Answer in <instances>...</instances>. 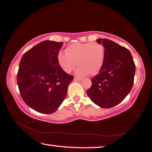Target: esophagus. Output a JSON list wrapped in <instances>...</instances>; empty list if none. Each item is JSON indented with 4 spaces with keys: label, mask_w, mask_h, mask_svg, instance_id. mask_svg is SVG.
I'll use <instances>...</instances> for the list:
<instances>
[{
    "label": "esophagus",
    "mask_w": 152,
    "mask_h": 152,
    "mask_svg": "<svg viewBox=\"0 0 152 152\" xmlns=\"http://www.w3.org/2000/svg\"><path fill=\"white\" fill-rule=\"evenodd\" d=\"M74 81H80V80H82V79L79 78H77V77H75V78H74Z\"/></svg>",
    "instance_id": "obj_1"
}]
</instances>
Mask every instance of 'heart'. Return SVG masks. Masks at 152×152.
Here are the masks:
<instances>
[{"label": "heart", "mask_w": 152, "mask_h": 152, "mask_svg": "<svg viewBox=\"0 0 152 152\" xmlns=\"http://www.w3.org/2000/svg\"><path fill=\"white\" fill-rule=\"evenodd\" d=\"M104 60V48L96 42L74 43L66 49V53L60 52L58 61L61 69L70 74L76 68L77 75L93 76L99 72Z\"/></svg>", "instance_id": "b5f03b06"}]
</instances>
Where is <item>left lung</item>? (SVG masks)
<instances>
[{
	"instance_id": "1",
	"label": "left lung",
	"mask_w": 152,
	"mask_h": 152,
	"mask_svg": "<svg viewBox=\"0 0 152 152\" xmlns=\"http://www.w3.org/2000/svg\"><path fill=\"white\" fill-rule=\"evenodd\" d=\"M104 48V60L87 91L91 101L104 109L116 106L127 96L134 82L135 65L127 48L107 39H98Z\"/></svg>"
}]
</instances>
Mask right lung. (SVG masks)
<instances>
[{"label":"right lung","instance_id":"obj_1","mask_svg":"<svg viewBox=\"0 0 152 152\" xmlns=\"http://www.w3.org/2000/svg\"><path fill=\"white\" fill-rule=\"evenodd\" d=\"M62 45V42L43 41L26 51L20 60L17 76L20 94L25 104L39 113H54L74 79L58 63Z\"/></svg>","mask_w":152,"mask_h":152}]
</instances>
